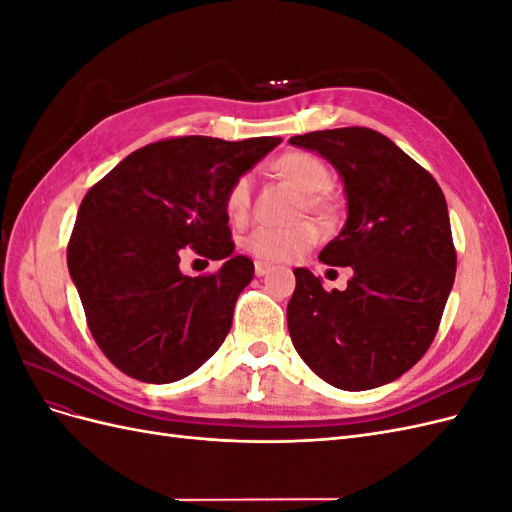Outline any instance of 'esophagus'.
<instances>
[{
  "mask_svg": "<svg viewBox=\"0 0 512 512\" xmlns=\"http://www.w3.org/2000/svg\"><path fill=\"white\" fill-rule=\"evenodd\" d=\"M254 269H256V275L258 277H265L273 267L269 265V262H262V260H256V265H254Z\"/></svg>",
  "mask_w": 512,
  "mask_h": 512,
  "instance_id": "esophagus-1",
  "label": "esophagus"
}]
</instances>
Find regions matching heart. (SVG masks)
Instances as JSON below:
<instances>
[{
  "label": "heart",
  "mask_w": 512,
  "mask_h": 512,
  "mask_svg": "<svg viewBox=\"0 0 512 512\" xmlns=\"http://www.w3.org/2000/svg\"><path fill=\"white\" fill-rule=\"evenodd\" d=\"M273 170L288 179L294 188L307 194L305 207L314 213L329 211V198L322 192L329 188L331 173L320 158L305 151H290L273 162ZM254 179L250 173L239 175L230 183L224 196L226 213L235 222H243L252 207ZM320 230L312 222H303L290 228L280 226H258L245 237V250L260 260L290 262L299 258L318 243Z\"/></svg>",
  "instance_id": "obj_1"
}]
</instances>
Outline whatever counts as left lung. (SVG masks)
<instances>
[{
  "instance_id": "obj_1",
  "label": "left lung",
  "mask_w": 512,
  "mask_h": 512,
  "mask_svg": "<svg viewBox=\"0 0 512 512\" xmlns=\"http://www.w3.org/2000/svg\"><path fill=\"white\" fill-rule=\"evenodd\" d=\"M316 151L344 183L348 218L320 252L324 265L350 267L346 290L294 269L288 331L307 367L344 391L404 376L438 333L457 269L446 198L423 166L369 128L292 136Z\"/></svg>"
}]
</instances>
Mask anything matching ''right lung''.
Wrapping results in <instances>:
<instances>
[{"label": "right lung", "instance_id": "add662e5", "mask_svg": "<svg viewBox=\"0 0 512 512\" xmlns=\"http://www.w3.org/2000/svg\"><path fill=\"white\" fill-rule=\"evenodd\" d=\"M282 143L181 136L123 158L91 188L68 243L89 331L117 369L149 384L190 376L226 339L254 262L235 252L224 196ZM191 245L224 259L213 276L178 269Z\"/></svg>", "mask_w": 512, "mask_h": 512}]
</instances>
